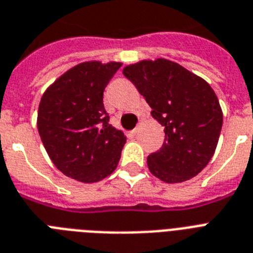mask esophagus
<instances>
[{
  "label": "esophagus",
  "mask_w": 253,
  "mask_h": 253,
  "mask_svg": "<svg viewBox=\"0 0 253 253\" xmlns=\"http://www.w3.org/2000/svg\"><path fill=\"white\" fill-rule=\"evenodd\" d=\"M139 130H140V127H136V128H134V130H132V134L136 135L139 132Z\"/></svg>",
  "instance_id": "34e87169"
}]
</instances>
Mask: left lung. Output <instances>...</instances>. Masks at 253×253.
I'll use <instances>...</instances> for the list:
<instances>
[{"mask_svg": "<svg viewBox=\"0 0 253 253\" xmlns=\"http://www.w3.org/2000/svg\"><path fill=\"white\" fill-rule=\"evenodd\" d=\"M122 72L146 98L151 115L164 126L162 148L147 158L150 172L167 184L197 176L215 152L223 123L212 87L163 57L126 65Z\"/></svg>", "mask_w": 253, "mask_h": 253, "instance_id": "1", "label": "left lung"}]
</instances>
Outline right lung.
Returning a JSON list of instances; mask_svg holds the SVG:
<instances>
[{"instance_id":"add662e5","label":"right lung","mask_w":253,"mask_h":253,"mask_svg":"<svg viewBox=\"0 0 253 253\" xmlns=\"http://www.w3.org/2000/svg\"><path fill=\"white\" fill-rule=\"evenodd\" d=\"M121 65L80 63L42 95L37 121L42 143L55 167L73 180L97 182L118 166L126 136L109 125L103 90Z\"/></svg>"}]
</instances>
